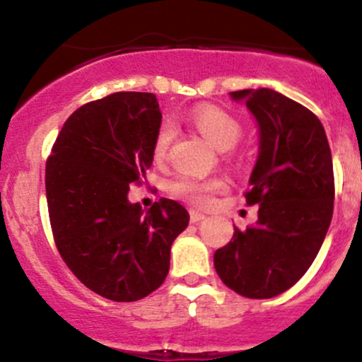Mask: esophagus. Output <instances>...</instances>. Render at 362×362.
Listing matches in <instances>:
<instances>
[{
  "label": "esophagus",
  "mask_w": 362,
  "mask_h": 362,
  "mask_svg": "<svg viewBox=\"0 0 362 362\" xmlns=\"http://www.w3.org/2000/svg\"><path fill=\"white\" fill-rule=\"evenodd\" d=\"M205 214L198 212V210H191V223H199V221L205 219Z\"/></svg>",
  "instance_id": "1"
}]
</instances>
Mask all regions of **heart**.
<instances>
[{
    "label": "heart",
    "mask_w": 362,
    "mask_h": 362,
    "mask_svg": "<svg viewBox=\"0 0 362 362\" xmlns=\"http://www.w3.org/2000/svg\"><path fill=\"white\" fill-rule=\"evenodd\" d=\"M191 122L196 131L210 143L219 152L233 148L240 138V125L231 115L226 111L214 106H199L192 111ZM175 131L170 124H163L157 131L153 139V157L157 160L164 159L173 141ZM226 189V182L223 178H209V180H199L192 177H180L170 185V191L175 196L194 205L205 206L212 202L214 194Z\"/></svg>",
    "instance_id": "heart-1"
}]
</instances>
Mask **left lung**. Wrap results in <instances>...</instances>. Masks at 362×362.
<instances>
[{"label": "left lung", "instance_id": "8db88e82", "mask_svg": "<svg viewBox=\"0 0 362 362\" xmlns=\"http://www.w3.org/2000/svg\"><path fill=\"white\" fill-rule=\"evenodd\" d=\"M258 127V156L245 202L258 206L255 226L214 255L221 281L249 299L292 288L310 269L332 219L334 175L322 122L283 93L259 88L230 93Z\"/></svg>", "mask_w": 362, "mask_h": 362}]
</instances>
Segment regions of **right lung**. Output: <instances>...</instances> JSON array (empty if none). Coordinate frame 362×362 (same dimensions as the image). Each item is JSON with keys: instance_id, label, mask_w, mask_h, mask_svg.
Returning <instances> with one entry per match:
<instances>
[{"instance_id": "obj_1", "label": "right lung", "mask_w": 362, "mask_h": 362, "mask_svg": "<svg viewBox=\"0 0 362 362\" xmlns=\"http://www.w3.org/2000/svg\"><path fill=\"white\" fill-rule=\"evenodd\" d=\"M153 93L120 92L74 111L45 166L49 219L63 262L84 286L115 300L150 296L170 270L189 212L173 199L129 202L143 182L160 127Z\"/></svg>"}]
</instances>
